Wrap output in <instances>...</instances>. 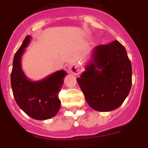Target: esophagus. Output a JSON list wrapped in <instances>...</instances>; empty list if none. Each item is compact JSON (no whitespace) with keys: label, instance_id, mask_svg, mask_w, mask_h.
I'll return each instance as SVG.
<instances>
[{"label":"esophagus","instance_id":"obj_1","mask_svg":"<svg viewBox=\"0 0 148 148\" xmlns=\"http://www.w3.org/2000/svg\"><path fill=\"white\" fill-rule=\"evenodd\" d=\"M68 69H69V71L74 74H78L79 72H80V68H79V66L76 63H72V64L69 65L68 66Z\"/></svg>","mask_w":148,"mask_h":148}]
</instances>
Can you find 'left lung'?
<instances>
[{
    "instance_id": "1",
    "label": "left lung",
    "mask_w": 148,
    "mask_h": 148,
    "mask_svg": "<svg viewBox=\"0 0 148 148\" xmlns=\"http://www.w3.org/2000/svg\"><path fill=\"white\" fill-rule=\"evenodd\" d=\"M132 73L126 50L115 40L93 49V61L77 82L92 109L109 112L120 107L128 95Z\"/></svg>"
}]
</instances>
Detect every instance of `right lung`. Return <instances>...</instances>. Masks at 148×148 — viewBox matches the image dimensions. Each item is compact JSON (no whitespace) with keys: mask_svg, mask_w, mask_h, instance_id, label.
I'll use <instances>...</instances> for the list:
<instances>
[{"mask_svg":"<svg viewBox=\"0 0 148 148\" xmlns=\"http://www.w3.org/2000/svg\"><path fill=\"white\" fill-rule=\"evenodd\" d=\"M30 38L26 36L15 54L11 73L12 90L16 102L26 114L36 120H47L55 116L60 109L58 93L66 73L59 71L39 82L28 80L22 71L21 62Z\"/></svg>","mask_w":148,"mask_h":148,"instance_id":"obj_1","label":"right lung"}]
</instances>
